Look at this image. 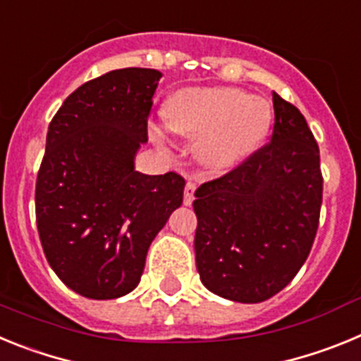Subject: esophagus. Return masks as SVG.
I'll use <instances>...</instances> for the list:
<instances>
[{"label": "esophagus", "instance_id": "34e87169", "mask_svg": "<svg viewBox=\"0 0 361 361\" xmlns=\"http://www.w3.org/2000/svg\"><path fill=\"white\" fill-rule=\"evenodd\" d=\"M195 184L193 183H188L186 188H184V204L186 206H190L191 202H193V199H195Z\"/></svg>", "mask_w": 361, "mask_h": 361}]
</instances>
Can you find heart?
I'll return each instance as SVG.
<instances>
[{
  "label": "heart",
  "instance_id": "heart-1",
  "mask_svg": "<svg viewBox=\"0 0 361 361\" xmlns=\"http://www.w3.org/2000/svg\"><path fill=\"white\" fill-rule=\"evenodd\" d=\"M164 116L173 132L195 139V159L215 171L250 155L271 126V108L264 99L226 86L177 92Z\"/></svg>",
  "mask_w": 361,
  "mask_h": 361
}]
</instances>
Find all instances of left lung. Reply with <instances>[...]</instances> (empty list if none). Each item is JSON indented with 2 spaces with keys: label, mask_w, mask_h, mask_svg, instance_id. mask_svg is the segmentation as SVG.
I'll list each match as a JSON object with an SVG mask.
<instances>
[{
  "label": "left lung",
  "mask_w": 361,
  "mask_h": 361,
  "mask_svg": "<svg viewBox=\"0 0 361 361\" xmlns=\"http://www.w3.org/2000/svg\"><path fill=\"white\" fill-rule=\"evenodd\" d=\"M273 106L271 141L224 177L200 184L193 200L200 280L242 304L264 302L295 279L320 219L317 141L298 108L279 94Z\"/></svg>",
  "instance_id": "left-lung-1"
}]
</instances>
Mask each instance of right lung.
Listing matches in <instances>:
<instances>
[{
    "instance_id": "add662e5",
    "label": "right lung",
    "mask_w": 361,
    "mask_h": 361,
    "mask_svg": "<svg viewBox=\"0 0 361 361\" xmlns=\"http://www.w3.org/2000/svg\"><path fill=\"white\" fill-rule=\"evenodd\" d=\"M162 73L111 70L65 99L47 133L36 183L44 257L66 288L94 300L128 295L146 253L183 204L175 171H135Z\"/></svg>"
}]
</instances>
